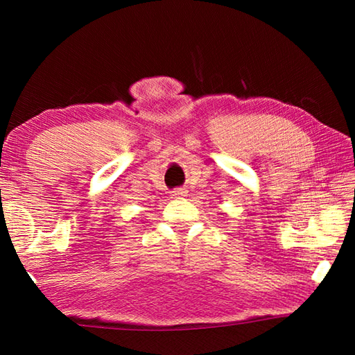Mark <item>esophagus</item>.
Masks as SVG:
<instances>
[{
    "label": "esophagus",
    "instance_id": "1",
    "mask_svg": "<svg viewBox=\"0 0 355 355\" xmlns=\"http://www.w3.org/2000/svg\"><path fill=\"white\" fill-rule=\"evenodd\" d=\"M186 195V189H182V187H180V189H175L172 192V197L173 198H178V197H184Z\"/></svg>",
    "mask_w": 355,
    "mask_h": 355
}]
</instances>
